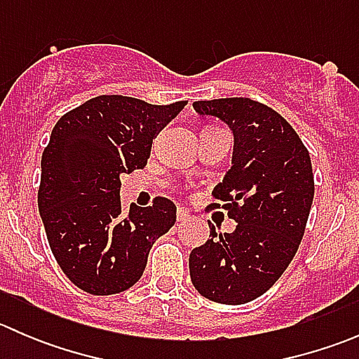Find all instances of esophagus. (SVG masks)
I'll return each mask as SVG.
<instances>
[{
  "mask_svg": "<svg viewBox=\"0 0 359 359\" xmlns=\"http://www.w3.org/2000/svg\"><path fill=\"white\" fill-rule=\"evenodd\" d=\"M191 219V213L187 208H179V212H177V220L179 222H187V220Z\"/></svg>",
  "mask_w": 359,
  "mask_h": 359,
  "instance_id": "esophagus-1",
  "label": "esophagus"
}]
</instances>
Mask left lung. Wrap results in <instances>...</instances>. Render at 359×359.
<instances>
[{"mask_svg":"<svg viewBox=\"0 0 359 359\" xmlns=\"http://www.w3.org/2000/svg\"><path fill=\"white\" fill-rule=\"evenodd\" d=\"M194 109L224 119L234 133L233 166L213 189L208 210L224 208L234 233H212L189 255L194 288L220 304L266 293L292 262L314 198L307 147L290 123L247 97L198 100Z\"/></svg>","mask_w":359,"mask_h":359,"instance_id":"8db88e82","label":"left lung"}]
</instances>
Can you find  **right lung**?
Here are the masks:
<instances>
[{
  "label": "right lung",
  "mask_w": 359,
  "mask_h": 359,
  "mask_svg": "<svg viewBox=\"0 0 359 359\" xmlns=\"http://www.w3.org/2000/svg\"><path fill=\"white\" fill-rule=\"evenodd\" d=\"M187 100L153 106L125 95H99L66 112L41 156L38 206L64 274L92 295L125 292L140 280L154 241L175 224L177 206L121 213V177L147 165L154 135Z\"/></svg>",
  "instance_id": "add662e5"
}]
</instances>
